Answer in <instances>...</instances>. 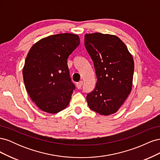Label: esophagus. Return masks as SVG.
<instances>
[{"instance_id": "1", "label": "esophagus", "mask_w": 160, "mask_h": 160, "mask_svg": "<svg viewBox=\"0 0 160 160\" xmlns=\"http://www.w3.org/2000/svg\"><path fill=\"white\" fill-rule=\"evenodd\" d=\"M83 81H82L78 82V83H77V89H81L82 86H83Z\"/></svg>"}]
</instances>
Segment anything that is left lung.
I'll return each mask as SVG.
<instances>
[{
	"instance_id": "1",
	"label": "left lung",
	"mask_w": 160,
	"mask_h": 160,
	"mask_svg": "<svg viewBox=\"0 0 160 160\" xmlns=\"http://www.w3.org/2000/svg\"><path fill=\"white\" fill-rule=\"evenodd\" d=\"M85 47L98 79L94 89L87 95L89 107L101 115L114 113L132 91L133 57L119 37L108 34H86Z\"/></svg>"
}]
</instances>
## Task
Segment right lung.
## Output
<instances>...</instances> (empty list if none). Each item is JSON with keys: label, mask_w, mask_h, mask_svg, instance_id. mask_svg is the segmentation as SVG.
Returning <instances> with one entry per match:
<instances>
[{"label": "right lung", "mask_w": 160, "mask_h": 160, "mask_svg": "<svg viewBox=\"0 0 160 160\" xmlns=\"http://www.w3.org/2000/svg\"><path fill=\"white\" fill-rule=\"evenodd\" d=\"M80 44L78 35L62 33L42 38L28 52L22 69L25 88L42 111L56 113L69 105L75 85L67 59Z\"/></svg>", "instance_id": "1"}]
</instances>
